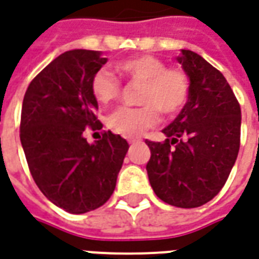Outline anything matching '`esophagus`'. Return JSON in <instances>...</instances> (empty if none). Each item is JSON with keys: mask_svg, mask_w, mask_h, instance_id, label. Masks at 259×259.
<instances>
[{"mask_svg": "<svg viewBox=\"0 0 259 259\" xmlns=\"http://www.w3.org/2000/svg\"><path fill=\"white\" fill-rule=\"evenodd\" d=\"M140 142H142L140 139H129V144H132V146H133V144H137V143H140Z\"/></svg>", "mask_w": 259, "mask_h": 259, "instance_id": "1", "label": "esophagus"}]
</instances>
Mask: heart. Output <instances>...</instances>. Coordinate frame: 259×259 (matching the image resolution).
I'll list each match as a JSON object with an SVG mask.
<instances>
[{"label": "heart", "mask_w": 259, "mask_h": 259, "mask_svg": "<svg viewBox=\"0 0 259 259\" xmlns=\"http://www.w3.org/2000/svg\"><path fill=\"white\" fill-rule=\"evenodd\" d=\"M117 70L142 84L139 108H119L106 119V126L127 139L142 136L160 123V112L174 116L182 111L189 97V79L184 70L167 67L150 54L136 56L117 63ZM92 95L101 105H109L120 95V82L113 74L101 68L91 79Z\"/></svg>", "instance_id": "1"}]
</instances>
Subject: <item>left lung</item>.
Masks as SVG:
<instances>
[{
    "label": "left lung",
    "mask_w": 259,
    "mask_h": 259,
    "mask_svg": "<svg viewBox=\"0 0 259 259\" xmlns=\"http://www.w3.org/2000/svg\"><path fill=\"white\" fill-rule=\"evenodd\" d=\"M177 61L189 78V97L165 142H146V169L155 195L168 205L191 209L207 203L223 188L240 148L241 109L223 74L191 50Z\"/></svg>",
    "instance_id": "8db88e82"
}]
</instances>
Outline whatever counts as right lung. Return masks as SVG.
I'll use <instances>...</instances> for the list:
<instances>
[{
  "label": "right lung",
  "instance_id": "add662e5",
  "mask_svg": "<svg viewBox=\"0 0 259 259\" xmlns=\"http://www.w3.org/2000/svg\"><path fill=\"white\" fill-rule=\"evenodd\" d=\"M108 59L75 49L56 57L29 84L21 115V143L36 185L73 214L95 210L111 198L129 144L105 132L87 142V127L99 129L94 74Z\"/></svg>",
  "mask_w": 259,
  "mask_h": 259
}]
</instances>
